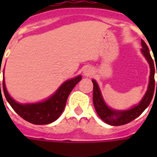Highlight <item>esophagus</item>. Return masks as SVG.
I'll return each mask as SVG.
<instances>
[{"label":"esophagus","instance_id":"esophagus-1","mask_svg":"<svg viewBox=\"0 0 157 157\" xmlns=\"http://www.w3.org/2000/svg\"><path fill=\"white\" fill-rule=\"evenodd\" d=\"M93 74V70H92L91 67H86L84 70V75H86V76H89V75H92Z\"/></svg>","mask_w":157,"mask_h":157}]
</instances>
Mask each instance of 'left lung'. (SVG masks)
Returning a JSON list of instances; mask_svg holds the SVG:
<instances>
[{"instance_id":"1","label":"left lung","mask_w":157,"mask_h":157,"mask_svg":"<svg viewBox=\"0 0 157 157\" xmlns=\"http://www.w3.org/2000/svg\"><path fill=\"white\" fill-rule=\"evenodd\" d=\"M141 52L150 65L151 74H150L148 89L138 105L133 107L130 109L123 110V111L113 110V109H110L103 101L98 83L96 82L95 80H92L93 104L95 107L96 112L102 121H104L109 124L113 125V126H119V125L126 124L129 122L133 121L135 118L139 117L145 111V109L148 107L149 104L151 102L154 92H157V83L156 86L155 85V72L156 71L157 74V66L156 70H155V68L154 67V62H153V59H152L150 51H149L148 46L143 40H141ZM155 87H157L156 90H155Z\"/></svg>"}]
</instances>
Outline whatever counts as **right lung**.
I'll return each instance as SVG.
<instances>
[{
    "instance_id": "right-lung-1",
    "label": "right lung",
    "mask_w": 157,
    "mask_h": 157,
    "mask_svg": "<svg viewBox=\"0 0 157 157\" xmlns=\"http://www.w3.org/2000/svg\"><path fill=\"white\" fill-rule=\"evenodd\" d=\"M1 73V66H0ZM82 80V75L68 80L62 84L59 88L44 102L37 103L22 104L17 102L11 98L6 88L3 80V92L6 98L12 106L13 110L26 121L33 124H48L55 121L61 115L65 107L68 96L75 86ZM1 90V83H0Z\"/></svg>"
}]
</instances>
